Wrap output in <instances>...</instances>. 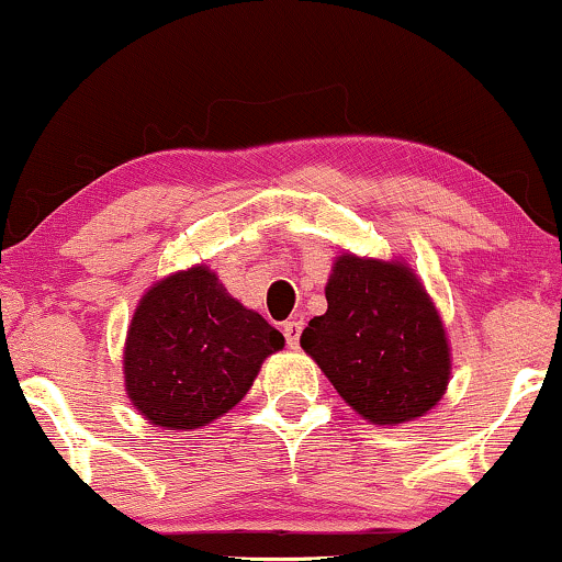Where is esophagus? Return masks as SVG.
<instances>
[{
    "mask_svg": "<svg viewBox=\"0 0 562 562\" xmlns=\"http://www.w3.org/2000/svg\"><path fill=\"white\" fill-rule=\"evenodd\" d=\"M301 333H303V322L301 319H288L285 324H282V335H285L288 348H293V350L299 348Z\"/></svg>",
    "mask_w": 562,
    "mask_h": 562,
    "instance_id": "obj_1",
    "label": "esophagus"
}]
</instances>
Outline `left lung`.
<instances>
[{"label":"left lung","instance_id":"1","mask_svg":"<svg viewBox=\"0 0 562 562\" xmlns=\"http://www.w3.org/2000/svg\"><path fill=\"white\" fill-rule=\"evenodd\" d=\"M327 311L301 335L337 395L376 427L429 414L450 382L442 316L418 274L401 259L340 254L333 263Z\"/></svg>","mask_w":562,"mask_h":562}]
</instances>
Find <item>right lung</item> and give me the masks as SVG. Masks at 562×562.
I'll list each match as a JSON object with an SVG mask.
<instances>
[{"label": "right lung", "mask_w": 562, "mask_h": 562, "mask_svg": "<svg viewBox=\"0 0 562 562\" xmlns=\"http://www.w3.org/2000/svg\"><path fill=\"white\" fill-rule=\"evenodd\" d=\"M285 337L235 301L206 263L154 282L133 311L123 374L133 408L161 429L193 431L233 411Z\"/></svg>", "instance_id": "1"}]
</instances>
